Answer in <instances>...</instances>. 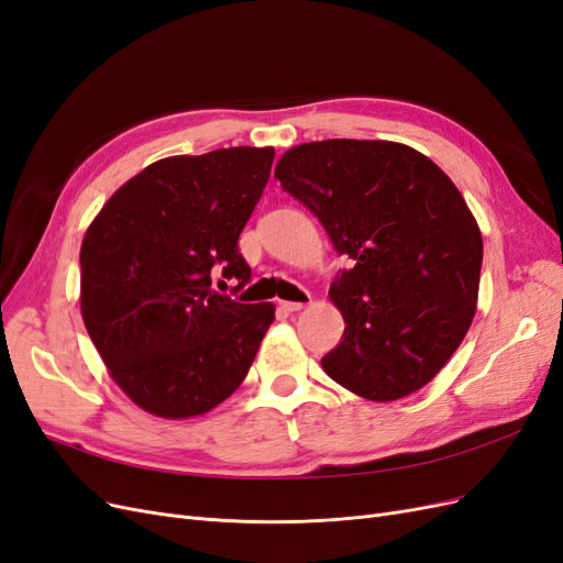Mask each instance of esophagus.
<instances>
[{"mask_svg":"<svg viewBox=\"0 0 563 563\" xmlns=\"http://www.w3.org/2000/svg\"><path fill=\"white\" fill-rule=\"evenodd\" d=\"M282 308H284L286 312H298V310H302V308H305V302H294V300H282Z\"/></svg>","mask_w":563,"mask_h":563,"instance_id":"34e87169","label":"esophagus"}]
</instances>
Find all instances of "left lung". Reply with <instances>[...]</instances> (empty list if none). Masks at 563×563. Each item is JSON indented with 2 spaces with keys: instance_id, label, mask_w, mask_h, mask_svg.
<instances>
[{
  "instance_id": "1",
  "label": "left lung",
  "mask_w": 563,
  "mask_h": 563,
  "mask_svg": "<svg viewBox=\"0 0 563 563\" xmlns=\"http://www.w3.org/2000/svg\"><path fill=\"white\" fill-rule=\"evenodd\" d=\"M275 178L354 261L329 296L343 312L327 376L368 401L428 385L463 343L479 298L482 230L453 180L391 141H314L284 152Z\"/></svg>"
}]
</instances>
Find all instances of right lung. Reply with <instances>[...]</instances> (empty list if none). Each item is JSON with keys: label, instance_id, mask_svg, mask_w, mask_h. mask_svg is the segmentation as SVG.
Returning a JSON list of instances; mask_svg holds the SVG:
<instances>
[{"label": "right lung", "instance_id": "obj_1", "mask_svg": "<svg viewBox=\"0 0 563 563\" xmlns=\"http://www.w3.org/2000/svg\"><path fill=\"white\" fill-rule=\"evenodd\" d=\"M275 147H223L145 166L84 234L79 308L110 378L143 411L209 413L242 385L275 305L211 291L216 272L242 288L236 240L258 203Z\"/></svg>", "mask_w": 563, "mask_h": 563}]
</instances>
